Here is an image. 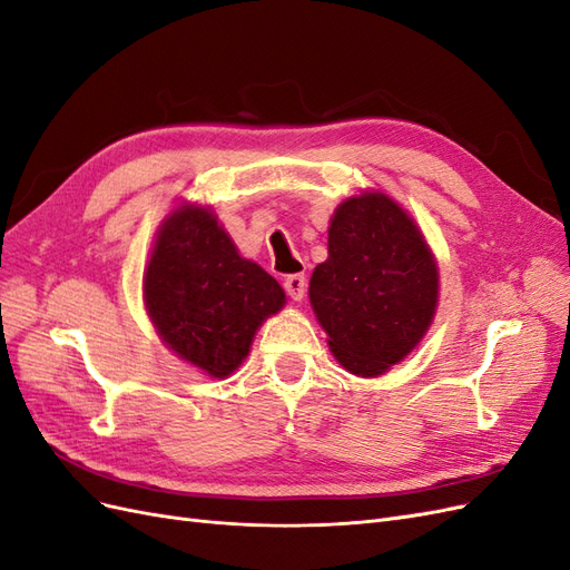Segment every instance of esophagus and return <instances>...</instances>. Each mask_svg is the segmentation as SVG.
<instances>
[{"mask_svg":"<svg viewBox=\"0 0 570 570\" xmlns=\"http://www.w3.org/2000/svg\"><path fill=\"white\" fill-rule=\"evenodd\" d=\"M283 285H285V292H287L292 299H295V302L304 299V295H306V275L304 273L287 275V278L283 281Z\"/></svg>","mask_w":570,"mask_h":570,"instance_id":"34e87169","label":"esophagus"}]
</instances>
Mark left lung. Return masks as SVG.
I'll return each instance as SVG.
<instances>
[{
  "label": "left lung",
  "instance_id": "1",
  "mask_svg": "<svg viewBox=\"0 0 570 570\" xmlns=\"http://www.w3.org/2000/svg\"><path fill=\"white\" fill-rule=\"evenodd\" d=\"M340 364L381 375L425 335L438 306V266L421 230L390 197H352L327 230V262L308 285Z\"/></svg>",
  "mask_w": 570,
  "mask_h": 570
}]
</instances>
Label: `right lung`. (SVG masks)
Returning a JSON list of instances; mask_svg holds the SVG:
<instances>
[{"mask_svg": "<svg viewBox=\"0 0 570 570\" xmlns=\"http://www.w3.org/2000/svg\"><path fill=\"white\" fill-rule=\"evenodd\" d=\"M147 312L180 358L230 375L256 327L285 304L278 281L237 254L218 220L183 206L164 223L145 271Z\"/></svg>", "mask_w": 570, "mask_h": 570, "instance_id": "add662e5", "label": "right lung"}]
</instances>
